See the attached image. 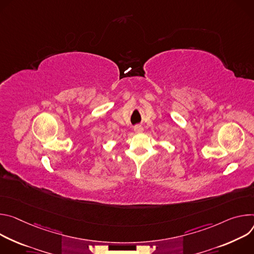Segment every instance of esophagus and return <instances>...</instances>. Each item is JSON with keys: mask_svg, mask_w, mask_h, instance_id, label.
Returning a JSON list of instances; mask_svg holds the SVG:
<instances>
[{"mask_svg": "<svg viewBox=\"0 0 254 254\" xmlns=\"http://www.w3.org/2000/svg\"><path fill=\"white\" fill-rule=\"evenodd\" d=\"M134 131H135L136 133H141V132H143V127H142L141 125H136V126L134 127Z\"/></svg>", "mask_w": 254, "mask_h": 254, "instance_id": "34e87169", "label": "esophagus"}]
</instances>
